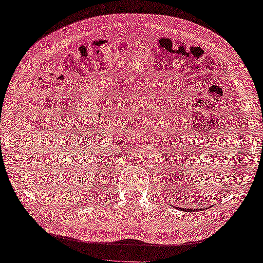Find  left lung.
I'll return each mask as SVG.
<instances>
[{
    "mask_svg": "<svg viewBox=\"0 0 263 263\" xmlns=\"http://www.w3.org/2000/svg\"><path fill=\"white\" fill-rule=\"evenodd\" d=\"M181 210H183V211H190V212H192V211H194V210H192V209H181Z\"/></svg>",
    "mask_w": 263,
    "mask_h": 263,
    "instance_id": "8db88e82",
    "label": "left lung"
}]
</instances>
